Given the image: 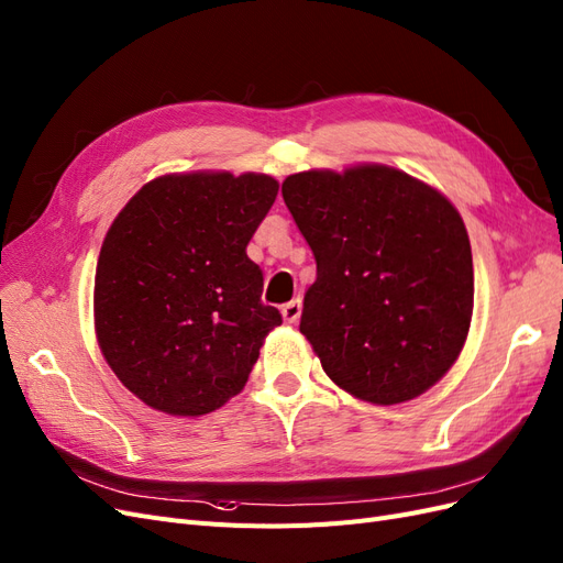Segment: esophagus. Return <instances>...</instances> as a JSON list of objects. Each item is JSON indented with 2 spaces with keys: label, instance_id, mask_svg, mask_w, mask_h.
Segmentation results:
<instances>
[{
  "label": "esophagus",
  "instance_id": "34e87169",
  "mask_svg": "<svg viewBox=\"0 0 563 563\" xmlns=\"http://www.w3.org/2000/svg\"><path fill=\"white\" fill-rule=\"evenodd\" d=\"M300 312H302V305H300V300L286 302L284 308H282V317H284V321H286V323H296V321L300 319Z\"/></svg>",
  "mask_w": 563,
  "mask_h": 563
}]
</instances>
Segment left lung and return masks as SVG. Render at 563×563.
Returning <instances> with one entry per match:
<instances>
[{
	"label": "left lung",
	"mask_w": 563,
	"mask_h": 563,
	"mask_svg": "<svg viewBox=\"0 0 563 563\" xmlns=\"http://www.w3.org/2000/svg\"><path fill=\"white\" fill-rule=\"evenodd\" d=\"M282 195L317 261L300 333L327 376L380 406L444 378L474 308L470 236L453 203L383 164L294 174Z\"/></svg>",
	"instance_id": "8db88e82"
}]
</instances>
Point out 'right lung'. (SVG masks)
<instances>
[{"instance_id": "add662e5", "label": "right lung", "mask_w": 563, "mask_h": 563, "mask_svg": "<svg viewBox=\"0 0 563 563\" xmlns=\"http://www.w3.org/2000/svg\"><path fill=\"white\" fill-rule=\"evenodd\" d=\"M277 192L265 174H168L114 218L96 267V335L114 376L147 406L197 418L244 389L282 323L246 255Z\"/></svg>"}]
</instances>
